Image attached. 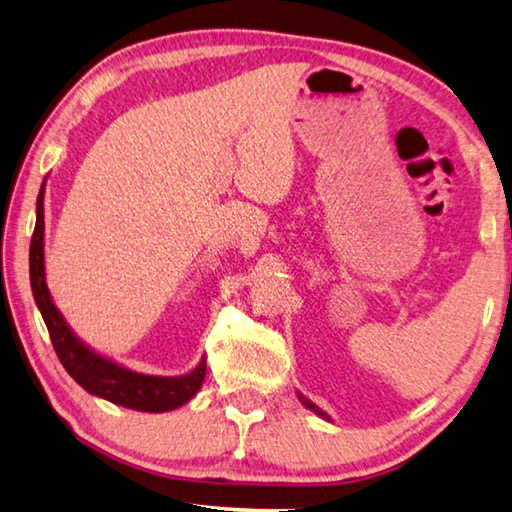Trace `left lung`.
<instances>
[{
  "label": "left lung",
  "instance_id": "1",
  "mask_svg": "<svg viewBox=\"0 0 512 512\" xmlns=\"http://www.w3.org/2000/svg\"><path fill=\"white\" fill-rule=\"evenodd\" d=\"M297 398H300V403H302V405L306 407V410H311V412H315V414H318L320 418H324V421H331V416H329L327 412H322L318 405H315V403H311V401H309V398H306V396H302V394H297Z\"/></svg>",
  "mask_w": 512,
  "mask_h": 512
}]
</instances>
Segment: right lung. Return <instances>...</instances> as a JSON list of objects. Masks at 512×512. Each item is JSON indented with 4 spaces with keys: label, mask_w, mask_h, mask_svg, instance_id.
<instances>
[{
    "label": "right lung",
    "mask_w": 512,
    "mask_h": 512,
    "mask_svg": "<svg viewBox=\"0 0 512 512\" xmlns=\"http://www.w3.org/2000/svg\"><path fill=\"white\" fill-rule=\"evenodd\" d=\"M44 183L40 194H37L29 271L35 304L42 313L46 329H49L53 349L58 353L62 367L89 394L105 398V401L114 405H123L127 410L161 414L185 405L199 392L203 378H206V356L199 360L197 367L183 376L138 374V371L118 365V362L100 356L98 351L85 345L73 333L67 320L62 318L58 306L53 304L44 271Z\"/></svg>",
    "instance_id": "1"
}]
</instances>
